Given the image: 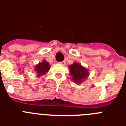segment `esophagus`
I'll list each match as a JSON object with an SVG mask.
<instances>
[{
	"label": "esophagus",
	"instance_id": "obj_1",
	"mask_svg": "<svg viewBox=\"0 0 126 126\" xmlns=\"http://www.w3.org/2000/svg\"><path fill=\"white\" fill-rule=\"evenodd\" d=\"M59 64H61V65H65V61H60V62H59Z\"/></svg>",
	"mask_w": 126,
	"mask_h": 126
}]
</instances>
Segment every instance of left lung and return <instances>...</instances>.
<instances>
[{
	"label": "left lung",
	"instance_id": "obj_1",
	"mask_svg": "<svg viewBox=\"0 0 126 126\" xmlns=\"http://www.w3.org/2000/svg\"><path fill=\"white\" fill-rule=\"evenodd\" d=\"M70 75L72 76V79L77 84H80L84 80V79L88 77V71L86 68L83 67L80 64L75 63L73 65H69Z\"/></svg>",
	"mask_w": 126,
	"mask_h": 126
}]
</instances>
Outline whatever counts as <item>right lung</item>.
<instances>
[{"mask_svg":"<svg viewBox=\"0 0 126 126\" xmlns=\"http://www.w3.org/2000/svg\"><path fill=\"white\" fill-rule=\"evenodd\" d=\"M50 69L49 63L46 61H43L42 63H40L39 64L36 65L35 67V72H36L37 77H40L42 75H45L47 71Z\"/></svg>","mask_w":126,"mask_h":126,"instance_id":"1","label":"right lung"}]
</instances>
